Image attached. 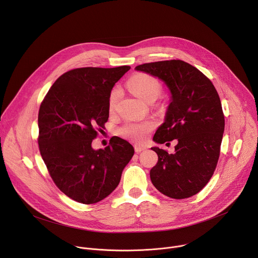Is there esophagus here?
Instances as JSON below:
<instances>
[{
	"label": "esophagus",
	"mask_w": 258,
	"mask_h": 258,
	"mask_svg": "<svg viewBox=\"0 0 258 258\" xmlns=\"http://www.w3.org/2000/svg\"><path fill=\"white\" fill-rule=\"evenodd\" d=\"M145 149H146L145 146H141V145H138V144L135 145V151H136L137 153H140V152L144 151Z\"/></svg>",
	"instance_id": "34e87169"
}]
</instances>
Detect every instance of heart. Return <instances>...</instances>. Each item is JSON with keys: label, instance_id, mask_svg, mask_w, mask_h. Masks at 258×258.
<instances>
[{"label": "heart", "instance_id": "1", "mask_svg": "<svg viewBox=\"0 0 258 258\" xmlns=\"http://www.w3.org/2000/svg\"><path fill=\"white\" fill-rule=\"evenodd\" d=\"M127 86L130 90L141 100L145 102H154L161 94L162 87L160 83L153 77L146 75V73H138L133 76L128 82ZM119 97L118 90H113L109 96L108 108L109 111L112 112L115 109L117 99ZM154 122L144 121V122H128L125 123L120 130L119 134L133 142L141 143L143 142L148 134L154 128Z\"/></svg>", "mask_w": 258, "mask_h": 258}]
</instances>
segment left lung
Returning <instances> with one entry per match:
<instances>
[{
	"mask_svg": "<svg viewBox=\"0 0 258 258\" xmlns=\"http://www.w3.org/2000/svg\"><path fill=\"white\" fill-rule=\"evenodd\" d=\"M135 69L161 80L171 95L153 141L163 144L176 139L177 144L172 154L151 148L158 155L150 170L151 181L167 197L189 198L206 186L218 161L225 131L219 96L210 80L185 61L145 63Z\"/></svg>",
	"mask_w": 258,
	"mask_h": 258,
	"instance_id": "left-lung-1",
	"label": "left lung"
}]
</instances>
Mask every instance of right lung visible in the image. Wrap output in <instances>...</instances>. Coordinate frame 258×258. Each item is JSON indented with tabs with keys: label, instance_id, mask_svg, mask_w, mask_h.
I'll use <instances>...</instances> for the list:
<instances>
[{
	"label": "right lung",
	"instance_id": "add662e5",
	"mask_svg": "<svg viewBox=\"0 0 258 258\" xmlns=\"http://www.w3.org/2000/svg\"><path fill=\"white\" fill-rule=\"evenodd\" d=\"M130 66L72 69L54 83L39 111V148L56 186L83 204L111 194L132 159L134 147L112 137L105 149L94 150L97 128L109 117L108 101Z\"/></svg>",
	"mask_w": 258,
	"mask_h": 258
}]
</instances>
